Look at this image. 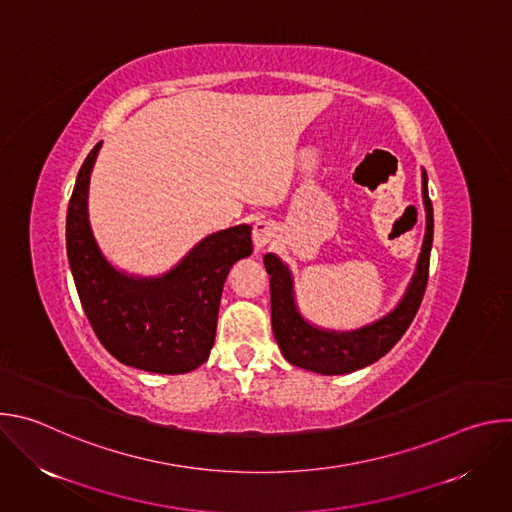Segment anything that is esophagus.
<instances>
[{
	"label": "esophagus",
	"instance_id": "obj_1",
	"mask_svg": "<svg viewBox=\"0 0 512 512\" xmlns=\"http://www.w3.org/2000/svg\"><path fill=\"white\" fill-rule=\"evenodd\" d=\"M275 233H277V227L271 223V221H257L253 225V247L257 251H261L263 247H267L273 239H275Z\"/></svg>",
	"mask_w": 512,
	"mask_h": 512
}]
</instances>
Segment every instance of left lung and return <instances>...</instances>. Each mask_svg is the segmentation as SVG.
I'll return each instance as SVG.
<instances>
[{
	"label": "left lung",
	"mask_w": 512,
	"mask_h": 512,
	"mask_svg": "<svg viewBox=\"0 0 512 512\" xmlns=\"http://www.w3.org/2000/svg\"><path fill=\"white\" fill-rule=\"evenodd\" d=\"M421 196L425 206V237L413 277L401 302L387 316L358 330L338 332L308 322L298 308L294 275L289 267L273 253L263 257L271 285V328L287 362L320 375H346L377 362L401 340L421 306L429 273L433 206L427 194L425 170H421Z\"/></svg>",
	"instance_id": "obj_1"
}]
</instances>
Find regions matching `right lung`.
<instances>
[{
	"label": "right lung",
	"instance_id": "right-lung-1",
	"mask_svg": "<svg viewBox=\"0 0 512 512\" xmlns=\"http://www.w3.org/2000/svg\"><path fill=\"white\" fill-rule=\"evenodd\" d=\"M101 141L83 162L66 212V253L83 310L101 344L127 367L160 375L198 369L214 344L231 267L253 253L251 227L212 233L158 277L113 267L89 221V182Z\"/></svg>",
	"mask_w": 512,
	"mask_h": 512
}]
</instances>
